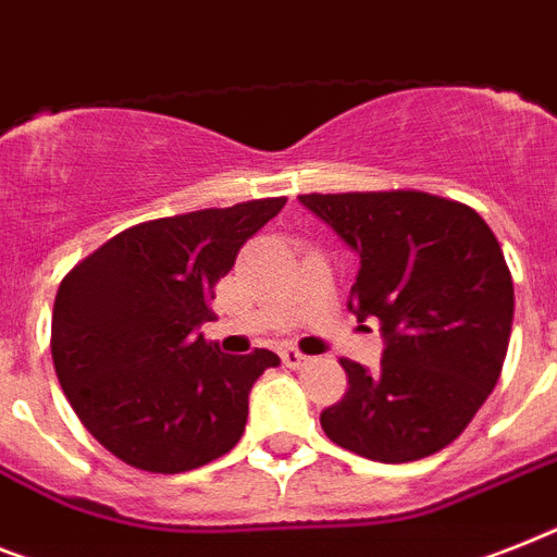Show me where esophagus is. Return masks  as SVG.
Wrapping results in <instances>:
<instances>
[{"label":"esophagus","mask_w":557,"mask_h":557,"mask_svg":"<svg viewBox=\"0 0 557 557\" xmlns=\"http://www.w3.org/2000/svg\"><path fill=\"white\" fill-rule=\"evenodd\" d=\"M280 357H283V363H286L288 369H302V366L309 363V357L300 355L294 346H286V349L280 351Z\"/></svg>","instance_id":"34e87169"}]
</instances>
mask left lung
Here are the masks:
<instances>
[{
	"mask_svg": "<svg viewBox=\"0 0 557 557\" xmlns=\"http://www.w3.org/2000/svg\"><path fill=\"white\" fill-rule=\"evenodd\" d=\"M360 257L357 320H381L383 360H341L349 392L320 414L337 446L409 463L469 426L504 369L512 274L478 211L423 191L297 197Z\"/></svg>",
	"mask_w": 557,
	"mask_h": 557,
	"instance_id": "left-lung-1",
	"label": "left lung"
}]
</instances>
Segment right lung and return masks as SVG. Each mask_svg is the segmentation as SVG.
Segmentation results:
<instances>
[{
	"label": "right lung",
	"mask_w": 557,
	"mask_h": 557,
	"mask_svg": "<svg viewBox=\"0 0 557 557\" xmlns=\"http://www.w3.org/2000/svg\"><path fill=\"white\" fill-rule=\"evenodd\" d=\"M286 197L162 216L111 237L59 283L51 355L76 418L146 472L206 467L237 446L269 349L223 355L202 337L214 286Z\"/></svg>",
	"instance_id": "1"
}]
</instances>
